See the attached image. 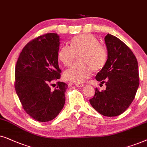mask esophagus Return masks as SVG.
<instances>
[{
    "mask_svg": "<svg viewBox=\"0 0 147 147\" xmlns=\"http://www.w3.org/2000/svg\"><path fill=\"white\" fill-rule=\"evenodd\" d=\"M75 86L77 87H83L84 85L82 83H75Z\"/></svg>",
    "mask_w": 147,
    "mask_h": 147,
    "instance_id": "esophagus-1",
    "label": "esophagus"
}]
</instances>
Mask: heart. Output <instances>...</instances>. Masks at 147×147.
<instances>
[{
  "label": "heart",
  "instance_id": "heart-1",
  "mask_svg": "<svg viewBox=\"0 0 147 147\" xmlns=\"http://www.w3.org/2000/svg\"><path fill=\"white\" fill-rule=\"evenodd\" d=\"M71 46H62L58 52V58L66 66L72 65L79 56V63L64 72L68 81L83 83L90 77L93 71L97 72L104 67L107 60V52L99 44L96 37L91 34H81L75 36L70 42Z\"/></svg>",
  "mask_w": 147,
  "mask_h": 147
}]
</instances>
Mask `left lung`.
Returning <instances> with one entry per match:
<instances>
[{
    "mask_svg": "<svg viewBox=\"0 0 147 147\" xmlns=\"http://www.w3.org/2000/svg\"><path fill=\"white\" fill-rule=\"evenodd\" d=\"M107 60L95 77L105 83L106 89L95 95L89 102L95 110L105 116L122 114L134 100L138 85V62L132 50L120 39L111 34L105 37Z\"/></svg>",
    "mask_w": 147,
    "mask_h": 147,
    "instance_id": "8db88e82",
    "label": "left lung"
}]
</instances>
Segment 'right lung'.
Wrapping results in <instances>:
<instances>
[{"mask_svg": "<svg viewBox=\"0 0 147 147\" xmlns=\"http://www.w3.org/2000/svg\"><path fill=\"white\" fill-rule=\"evenodd\" d=\"M59 46L57 34L39 36L25 45L15 66V88L19 100L25 112L39 122L55 118L65 103L67 84L58 81L55 89L50 87L61 77Z\"/></svg>", "mask_w": 147, "mask_h": 147, "instance_id": "add662e5", "label": "right lung"}]
</instances>
